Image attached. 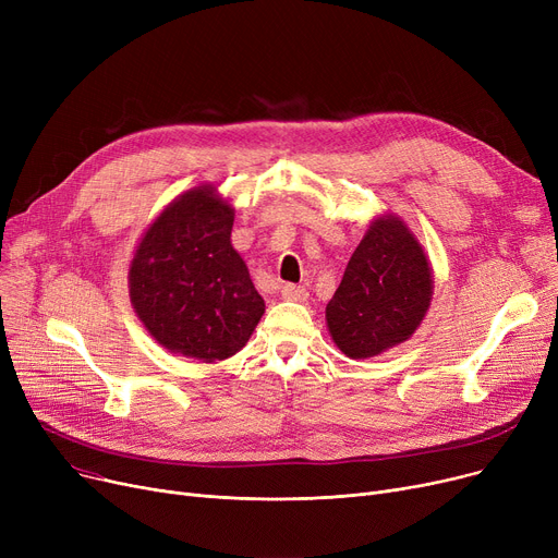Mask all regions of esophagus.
I'll list each match as a JSON object with an SVG mask.
<instances>
[{
  "label": "esophagus",
  "mask_w": 558,
  "mask_h": 558,
  "mask_svg": "<svg viewBox=\"0 0 558 558\" xmlns=\"http://www.w3.org/2000/svg\"><path fill=\"white\" fill-rule=\"evenodd\" d=\"M280 294L284 301H296V303H305L307 301V289L301 284H282Z\"/></svg>",
  "instance_id": "esophagus-1"
}]
</instances>
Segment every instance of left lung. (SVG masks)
Wrapping results in <instances>:
<instances>
[{
  "mask_svg": "<svg viewBox=\"0 0 558 558\" xmlns=\"http://www.w3.org/2000/svg\"><path fill=\"white\" fill-rule=\"evenodd\" d=\"M432 294L429 259L416 234L400 217L379 215L326 307L330 337L350 360L375 357L418 330Z\"/></svg>",
  "mask_w": 558,
  "mask_h": 558,
  "instance_id": "obj_1",
  "label": "left lung"
}]
</instances>
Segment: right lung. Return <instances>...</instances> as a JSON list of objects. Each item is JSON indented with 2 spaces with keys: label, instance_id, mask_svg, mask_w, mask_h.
Segmentation results:
<instances>
[{
  "label": "right lung",
  "instance_id": "1",
  "mask_svg": "<svg viewBox=\"0 0 558 558\" xmlns=\"http://www.w3.org/2000/svg\"><path fill=\"white\" fill-rule=\"evenodd\" d=\"M234 210L215 185L175 196L146 228L129 269L137 318L169 353L205 364L246 345L264 301L230 244Z\"/></svg>",
  "mask_w": 558,
  "mask_h": 558
}]
</instances>
